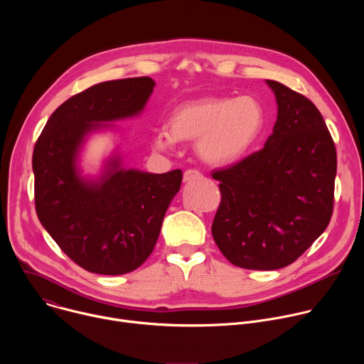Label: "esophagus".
<instances>
[{
	"label": "esophagus",
	"instance_id": "esophagus-1",
	"mask_svg": "<svg viewBox=\"0 0 364 364\" xmlns=\"http://www.w3.org/2000/svg\"><path fill=\"white\" fill-rule=\"evenodd\" d=\"M201 178H203V174L197 170H187V171H184V176H183L184 183H191V181L201 180Z\"/></svg>",
	"mask_w": 364,
	"mask_h": 364
}]
</instances>
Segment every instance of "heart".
Instances as JSON below:
<instances>
[{"label": "heart", "instance_id": "b5f03b06", "mask_svg": "<svg viewBox=\"0 0 364 364\" xmlns=\"http://www.w3.org/2000/svg\"><path fill=\"white\" fill-rule=\"evenodd\" d=\"M265 128L262 103L252 96H210L181 103L168 117V129L152 138L160 151L178 141H196L200 159L212 166H230L246 157Z\"/></svg>", "mask_w": 364, "mask_h": 364}]
</instances>
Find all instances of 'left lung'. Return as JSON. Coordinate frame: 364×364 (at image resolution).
Segmentation results:
<instances>
[{"instance_id": "left-lung-1", "label": "left lung", "mask_w": 364, "mask_h": 364, "mask_svg": "<svg viewBox=\"0 0 364 364\" xmlns=\"http://www.w3.org/2000/svg\"><path fill=\"white\" fill-rule=\"evenodd\" d=\"M278 117L261 151L213 171L222 201L212 235L239 268L274 271L292 264L333 215L337 154L323 115L309 99L267 80Z\"/></svg>"}]
</instances>
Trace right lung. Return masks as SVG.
I'll list each match as a JSON object with an SVG mask.
<instances>
[{
  "label": "right lung",
  "mask_w": 364,
  "mask_h": 364,
  "mask_svg": "<svg viewBox=\"0 0 364 364\" xmlns=\"http://www.w3.org/2000/svg\"><path fill=\"white\" fill-rule=\"evenodd\" d=\"M151 77L97 83L51 114L33 152L34 200L40 223L83 269L122 275L154 250L183 173L125 168L112 152L99 176H83L82 148L90 134L138 117L154 90Z\"/></svg>",
  "instance_id": "add662e5"
}]
</instances>
